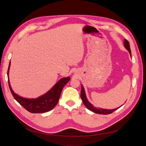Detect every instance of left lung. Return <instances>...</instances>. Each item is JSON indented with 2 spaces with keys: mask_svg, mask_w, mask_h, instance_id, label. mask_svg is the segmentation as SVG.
<instances>
[{
  "mask_svg": "<svg viewBox=\"0 0 146 146\" xmlns=\"http://www.w3.org/2000/svg\"><path fill=\"white\" fill-rule=\"evenodd\" d=\"M124 46L128 50V51L129 52L130 56H131V50H130L129 42L125 39H124ZM80 97H81V99L83 101V103L84 105H85V107L88 110H90V111L94 112L95 113L100 114H110V113H112L113 112L115 111V110H117L119 108L121 107H119V108H115V109H113V110H106V109H102V108H97L94 107V106L92 105L91 103H90L89 101L88 100L86 97L85 90H84V88L83 87L82 85Z\"/></svg>",
  "mask_w": 146,
  "mask_h": 146,
  "instance_id": "left-lung-1",
  "label": "left lung"
}]
</instances>
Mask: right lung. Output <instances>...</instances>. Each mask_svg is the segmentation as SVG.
Masks as SVG:
<instances>
[{"label":"right lung","instance_id":"right-lung-1","mask_svg":"<svg viewBox=\"0 0 146 146\" xmlns=\"http://www.w3.org/2000/svg\"><path fill=\"white\" fill-rule=\"evenodd\" d=\"M10 66V62L8 66L7 75L8 76L9 69ZM70 77H65L61 78L51 89L45 94H44L36 99H27L18 96L15 93L10 86V83L8 78V85L12 95L15 99L23 107L28 111L32 113H42L50 111L55 106L60 99L61 92L62 91L63 87L67 83Z\"/></svg>","mask_w":146,"mask_h":146}]
</instances>
